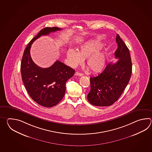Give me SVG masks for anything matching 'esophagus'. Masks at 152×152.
<instances>
[{
  "label": "esophagus",
  "mask_w": 152,
  "mask_h": 152,
  "mask_svg": "<svg viewBox=\"0 0 152 152\" xmlns=\"http://www.w3.org/2000/svg\"><path fill=\"white\" fill-rule=\"evenodd\" d=\"M75 75H78V76H83V75H84V74H83V73H79V72H75Z\"/></svg>",
  "instance_id": "34e87169"
}]
</instances>
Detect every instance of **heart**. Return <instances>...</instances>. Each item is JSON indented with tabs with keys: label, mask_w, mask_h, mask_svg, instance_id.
I'll return each mask as SVG.
<instances>
[{
	"label": "heart",
	"mask_w": 152,
	"mask_h": 152,
	"mask_svg": "<svg viewBox=\"0 0 152 152\" xmlns=\"http://www.w3.org/2000/svg\"><path fill=\"white\" fill-rule=\"evenodd\" d=\"M100 42L91 39L83 43L77 51L68 50L67 56L69 64L72 67L80 65L83 59L86 58L85 65L94 73H99L103 70L105 65V56L103 51Z\"/></svg>",
	"instance_id": "b5f03b06"
}]
</instances>
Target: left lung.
<instances>
[{"mask_svg": "<svg viewBox=\"0 0 152 152\" xmlns=\"http://www.w3.org/2000/svg\"><path fill=\"white\" fill-rule=\"evenodd\" d=\"M118 47L115 52V64L107 65L97 77H90L91 90L87 99L92 105L108 107L113 105L122 95L129 83L132 73V64L129 49L117 34Z\"/></svg>", "mask_w": 152, "mask_h": 152, "instance_id": "obj_1", "label": "left lung"}]
</instances>
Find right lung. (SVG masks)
<instances>
[{"mask_svg":"<svg viewBox=\"0 0 152 152\" xmlns=\"http://www.w3.org/2000/svg\"><path fill=\"white\" fill-rule=\"evenodd\" d=\"M61 29L47 27L30 41L24 51L20 65L22 81L29 96L43 107H54L65 96L66 83L75 75L69 66L57 60L52 66L41 68L32 61L30 50L32 43L42 35H48Z\"/></svg>","mask_w":152,"mask_h":152,"instance_id":"1","label":"right lung"}]
</instances>
